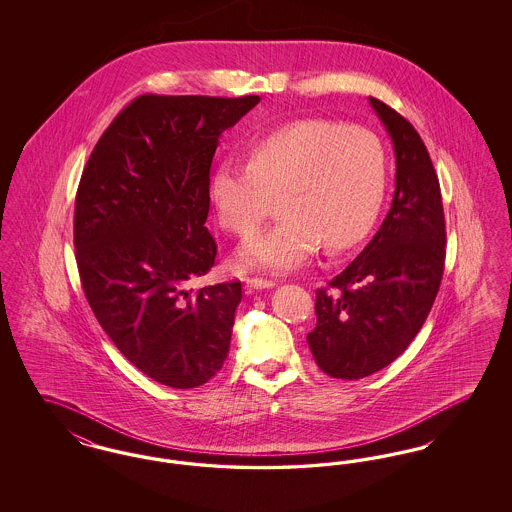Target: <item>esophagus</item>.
I'll return each instance as SVG.
<instances>
[{"instance_id":"esophagus-1","label":"esophagus","mask_w":512,"mask_h":512,"mask_svg":"<svg viewBox=\"0 0 512 512\" xmlns=\"http://www.w3.org/2000/svg\"><path fill=\"white\" fill-rule=\"evenodd\" d=\"M245 284H247V288H251V290H270V288H274V286H276V282H274V280L257 278V276L247 278V280H245Z\"/></svg>"}]
</instances>
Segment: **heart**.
I'll list each match as a JSON object with an SVG mask.
<instances>
[{
	"mask_svg": "<svg viewBox=\"0 0 512 512\" xmlns=\"http://www.w3.org/2000/svg\"><path fill=\"white\" fill-rule=\"evenodd\" d=\"M386 151L376 134L336 122H293L255 142L249 163L226 159L211 178L219 222L249 236L280 197L278 224L249 238L238 265L290 272L365 238L386 194Z\"/></svg>",
	"mask_w": 512,
	"mask_h": 512,
	"instance_id": "obj_1",
	"label": "heart"
}]
</instances>
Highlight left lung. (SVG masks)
I'll return each instance as SVG.
<instances>
[{
  "label": "left lung",
  "mask_w": 512,
  "mask_h": 512,
  "mask_svg": "<svg viewBox=\"0 0 512 512\" xmlns=\"http://www.w3.org/2000/svg\"><path fill=\"white\" fill-rule=\"evenodd\" d=\"M395 149L390 213L357 259L317 290V326L307 334L315 363L359 380L393 363L414 340L439 292L445 217L438 174L413 124L368 98Z\"/></svg>",
  "instance_id": "8db88e82"
}]
</instances>
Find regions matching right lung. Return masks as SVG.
Segmentation results:
<instances>
[{
  "label": "right lung",
  "instance_id": "1",
  "mask_svg": "<svg viewBox=\"0 0 512 512\" xmlns=\"http://www.w3.org/2000/svg\"><path fill=\"white\" fill-rule=\"evenodd\" d=\"M259 96H155L128 103L94 147L74 201V249L105 334L149 378L209 382L228 357L242 282L186 284L215 265L211 163L220 134Z\"/></svg>",
  "mask_w": 512,
  "mask_h": 512
}]
</instances>
